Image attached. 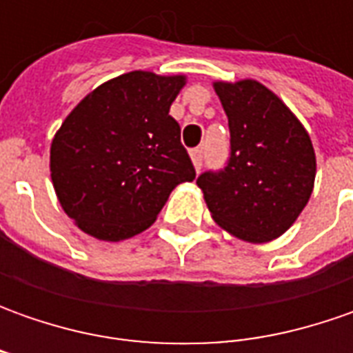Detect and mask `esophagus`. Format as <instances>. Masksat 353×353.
<instances>
[{
	"mask_svg": "<svg viewBox=\"0 0 353 353\" xmlns=\"http://www.w3.org/2000/svg\"><path fill=\"white\" fill-rule=\"evenodd\" d=\"M190 159H192L194 169L200 170V167H202V161H204V151H202V149H192V151H190Z\"/></svg>",
	"mask_w": 353,
	"mask_h": 353,
	"instance_id": "esophagus-1",
	"label": "esophagus"
}]
</instances>
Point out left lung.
I'll list each match as a JSON object with an SVG mask.
<instances>
[{
    "mask_svg": "<svg viewBox=\"0 0 353 353\" xmlns=\"http://www.w3.org/2000/svg\"><path fill=\"white\" fill-rule=\"evenodd\" d=\"M232 153L222 172L198 176L212 220L248 243L283 236L308 204L316 176L310 135L275 92L257 80H216Z\"/></svg>",
    "mask_w": 353,
    "mask_h": 353,
    "instance_id": "obj_1",
    "label": "left lung"
}]
</instances>
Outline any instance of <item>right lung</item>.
<instances>
[{
  "label": "right lung",
  "mask_w": 353,
  "mask_h": 353,
  "mask_svg": "<svg viewBox=\"0 0 353 353\" xmlns=\"http://www.w3.org/2000/svg\"><path fill=\"white\" fill-rule=\"evenodd\" d=\"M184 74L133 70L92 90L50 143L62 210L88 236L121 241L153 224L174 186L196 172L170 105Z\"/></svg>",
  "instance_id": "obj_1"
}]
</instances>
